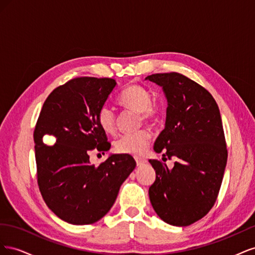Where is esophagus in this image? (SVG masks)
I'll list each match as a JSON object with an SVG mask.
<instances>
[{
	"mask_svg": "<svg viewBox=\"0 0 255 255\" xmlns=\"http://www.w3.org/2000/svg\"><path fill=\"white\" fill-rule=\"evenodd\" d=\"M135 160H136V164H137V166H143L145 163H146V159L145 158H142V157H138V156H136L135 157Z\"/></svg>",
	"mask_w": 255,
	"mask_h": 255,
	"instance_id": "obj_1",
	"label": "esophagus"
}]
</instances>
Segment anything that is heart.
Here are the masks:
<instances>
[{
	"label": "heart",
	"mask_w": 255,
	"mask_h": 255,
	"mask_svg": "<svg viewBox=\"0 0 255 255\" xmlns=\"http://www.w3.org/2000/svg\"><path fill=\"white\" fill-rule=\"evenodd\" d=\"M119 101L128 109L139 112L144 120H152L158 115V107L152 103L151 94L140 85H129L122 91ZM98 123L105 133L113 134L115 132L116 114L111 106L103 105L99 110ZM151 137V132L145 128L123 134L116 140L115 148L120 153L139 155L148 148Z\"/></svg>",
	"instance_id": "b5f03b06"
}]
</instances>
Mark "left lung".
Returning <instances> with one entry per match:
<instances>
[{
  "label": "left lung",
  "mask_w": 255,
  "mask_h": 255,
  "mask_svg": "<svg viewBox=\"0 0 255 255\" xmlns=\"http://www.w3.org/2000/svg\"><path fill=\"white\" fill-rule=\"evenodd\" d=\"M145 80L163 87L168 103L154 151L164 153L163 160L176 158L172 169L149 160L156 173L150 201L161 220L186 227L203 218L219 194L228 159L220 112L210 92L181 73H156Z\"/></svg>",
  "instance_id": "8db88e82"
}]
</instances>
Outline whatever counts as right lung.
<instances>
[{
	"label": "right lung",
	"mask_w": 255,
	"mask_h": 255,
	"mask_svg": "<svg viewBox=\"0 0 255 255\" xmlns=\"http://www.w3.org/2000/svg\"><path fill=\"white\" fill-rule=\"evenodd\" d=\"M113 79H72L45 100L34 130L37 182L45 204L71 225H91L109 213L122 183L135 167L129 154H113L90 164L92 150L109 151L98 112L116 87ZM44 134L56 143L47 146Z\"/></svg>",
	"instance_id": "obj_1"
}]
</instances>
